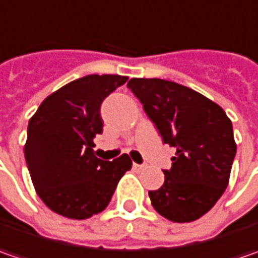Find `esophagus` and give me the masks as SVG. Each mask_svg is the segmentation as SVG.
<instances>
[{"label":"esophagus","mask_w":258,"mask_h":258,"mask_svg":"<svg viewBox=\"0 0 258 258\" xmlns=\"http://www.w3.org/2000/svg\"><path fill=\"white\" fill-rule=\"evenodd\" d=\"M134 168L136 171H142L145 169V165H139V164H134Z\"/></svg>","instance_id":"esophagus-1"}]
</instances>
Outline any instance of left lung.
Instances as JSON below:
<instances>
[{
	"label": "left lung",
	"instance_id": "left-lung-1",
	"mask_svg": "<svg viewBox=\"0 0 258 258\" xmlns=\"http://www.w3.org/2000/svg\"><path fill=\"white\" fill-rule=\"evenodd\" d=\"M127 87L144 104L165 144L176 149L164 185L149 191L154 208L173 223L195 221L223 195L237 145L223 109L189 87L162 79H131Z\"/></svg>",
	"mask_w": 258,
	"mask_h": 258
}]
</instances>
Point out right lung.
I'll list each match as a JSON object with an SVG mask.
<instances>
[{"instance_id":"add662e5","label":"right lung","mask_w":258,"mask_h":258,"mask_svg":"<svg viewBox=\"0 0 258 258\" xmlns=\"http://www.w3.org/2000/svg\"><path fill=\"white\" fill-rule=\"evenodd\" d=\"M119 75H89L48 97L28 122L25 162L35 192L54 213L86 220L103 211L132 161L94 156L93 139L102 134L100 104L126 83Z\"/></svg>"}]
</instances>
